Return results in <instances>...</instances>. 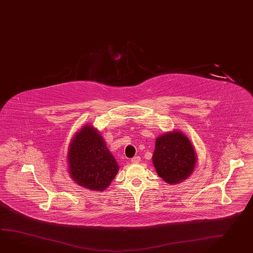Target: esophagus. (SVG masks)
Returning a JSON list of instances; mask_svg holds the SVG:
<instances>
[{"mask_svg":"<svg viewBox=\"0 0 253 253\" xmlns=\"http://www.w3.org/2000/svg\"><path fill=\"white\" fill-rule=\"evenodd\" d=\"M139 162H140V157L139 156H135L134 158L131 159V162L132 163H138Z\"/></svg>","mask_w":253,"mask_h":253,"instance_id":"1","label":"esophagus"}]
</instances>
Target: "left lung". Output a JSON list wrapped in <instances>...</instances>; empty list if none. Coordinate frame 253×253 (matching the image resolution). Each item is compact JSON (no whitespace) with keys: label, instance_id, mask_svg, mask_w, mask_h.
Masks as SVG:
<instances>
[{"label":"left lung","instance_id":"obj_1","mask_svg":"<svg viewBox=\"0 0 253 253\" xmlns=\"http://www.w3.org/2000/svg\"><path fill=\"white\" fill-rule=\"evenodd\" d=\"M152 161L159 176L172 184L191 175L195 169L196 155L187 137L180 131H173L156 139Z\"/></svg>","mask_w":253,"mask_h":253}]
</instances>
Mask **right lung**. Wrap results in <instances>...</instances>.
<instances>
[{"mask_svg":"<svg viewBox=\"0 0 253 253\" xmlns=\"http://www.w3.org/2000/svg\"><path fill=\"white\" fill-rule=\"evenodd\" d=\"M68 160L72 179L93 191L106 189L119 169L102 136L91 126H85L74 136Z\"/></svg>","mask_w":253,"mask_h":253,"instance_id":"obj_1","label":"right lung"}]
</instances>
